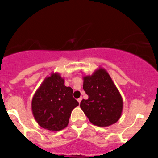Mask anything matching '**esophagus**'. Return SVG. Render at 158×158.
Instances as JSON below:
<instances>
[{"instance_id":"34e87169","label":"esophagus","mask_w":158,"mask_h":158,"mask_svg":"<svg viewBox=\"0 0 158 158\" xmlns=\"http://www.w3.org/2000/svg\"><path fill=\"white\" fill-rule=\"evenodd\" d=\"M82 97H80V98H79V99H78L77 100H78V102H79V103H80L81 101H82Z\"/></svg>"}]
</instances>
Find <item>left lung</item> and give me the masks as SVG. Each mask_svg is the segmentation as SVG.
<instances>
[{
  "label": "left lung",
  "instance_id": "obj_1",
  "mask_svg": "<svg viewBox=\"0 0 158 158\" xmlns=\"http://www.w3.org/2000/svg\"><path fill=\"white\" fill-rule=\"evenodd\" d=\"M83 80V89L89 98L81 101L80 107L89 121L98 127L116 123L121 116L123 99L108 73L100 68Z\"/></svg>",
  "mask_w": 158,
  "mask_h": 158
}]
</instances>
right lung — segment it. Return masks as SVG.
<instances>
[{"mask_svg":"<svg viewBox=\"0 0 158 158\" xmlns=\"http://www.w3.org/2000/svg\"><path fill=\"white\" fill-rule=\"evenodd\" d=\"M73 93L71 87L64 85V79L59 73H52L47 77L31 102L32 113L39 126L52 131L66 127L72 111L79 106Z\"/></svg>","mask_w":158,"mask_h":158,"instance_id":"obj_1","label":"right lung"}]
</instances>
